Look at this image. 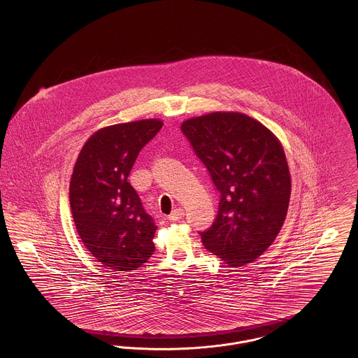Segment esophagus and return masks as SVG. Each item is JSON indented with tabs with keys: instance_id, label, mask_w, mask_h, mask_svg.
I'll list each match as a JSON object with an SVG mask.
<instances>
[{
	"instance_id": "1",
	"label": "esophagus",
	"mask_w": 358,
	"mask_h": 358,
	"mask_svg": "<svg viewBox=\"0 0 358 358\" xmlns=\"http://www.w3.org/2000/svg\"><path fill=\"white\" fill-rule=\"evenodd\" d=\"M184 216H185V212H184V209H181V208H177V209H174V210L171 212V216H169V220H171V222H177V220L182 219Z\"/></svg>"
}]
</instances>
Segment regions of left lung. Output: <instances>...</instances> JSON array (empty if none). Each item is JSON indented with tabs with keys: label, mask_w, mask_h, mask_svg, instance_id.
<instances>
[{
	"label": "left lung",
	"mask_w": 358,
	"mask_h": 358,
	"mask_svg": "<svg viewBox=\"0 0 358 358\" xmlns=\"http://www.w3.org/2000/svg\"><path fill=\"white\" fill-rule=\"evenodd\" d=\"M220 193L213 224L200 232L205 248L229 267L262 255L289 209L291 180L282 145L260 122L240 113H212L181 124Z\"/></svg>",
	"instance_id": "left-lung-1"
}]
</instances>
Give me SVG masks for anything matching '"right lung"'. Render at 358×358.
Instances as JSON below:
<instances>
[{
    "label": "right lung",
    "instance_id": "obj_1",
    "mask_svg": "<svg viewBox=\"0 0 358 358\" xmlns=\"http://www.w3.org/2000/svg\"><path fill=\"white\" fill-rule=\"evenodd\" d=\"M162 122L145 120L104 127L79 154L69 184V204L85 248L104 267L139 268L153 255L157 229L127 177L142 148Z\"/></svg>",
    "mask_w": 358,
    "mask_h": 358
}]
</instances>
